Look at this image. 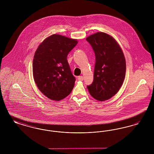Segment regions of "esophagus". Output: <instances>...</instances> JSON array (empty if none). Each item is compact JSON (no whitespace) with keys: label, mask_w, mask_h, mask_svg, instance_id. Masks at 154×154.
Wrapping results in <instances>:
<instances>
[{"label":"esophagus","mask_w":154,"mask_h":154,"mask_svg":"<svg viewBox=\"0 0 154 154\" xmlns=\"http://www.w3.org/2000/svg\"><path fill=\"white\" fill-rule=\"evenodd\" d=\"M78 80L79 81H83V80H84L83 76H82V75L79 76V77H78Z\"/></svg>","instance_id":"34e87169"}]
</instances>
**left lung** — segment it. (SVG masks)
<instances>
[{
    "mask_svg": "<svg viewBox=\"0 0 154 154\" xmlns=\"http://www.w3.org/2000/svg\"><path fill=\"white\" fill-rule=\"evenodd\" d=\"M86 40L95 52L94 81L87 86L91 95L99 101L109 100L122 85L126 74V60L122 48L114 37L99 32Z\"/></svg>",
    "mask_w": 154,
    "mask_h": 154,
    "instance_id": "1",
    "label": "left lung"
}]
</instances>
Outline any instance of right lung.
Returning a JSON list of instances; mask_svg holds the SVG:
<instances>
[{
	"label": "right lung",
	"instance_id": "1",
	"mask_svg": "<svg viewBox=\"0 0 154 154\" xmlns=\"http://www.w3.org/2000/svg\"><path fill=\"white\" fill-rule=\"evenodd\" d=\"M77 43L76 39L54 34L44 39L35 53L34 80L41 92L52 100L65 98L73 88L75 79L67 57Z\"/></svg>",
	"mask_w": 154,
	"mask_h": 154
}]
</instances>
